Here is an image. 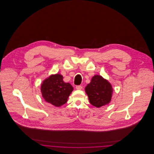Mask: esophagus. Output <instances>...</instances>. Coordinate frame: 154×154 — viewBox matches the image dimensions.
I'll use <instances>...</instances> for the list:
<instances>
[{
  "label": "esophagus",
  "instance_id": "1",
  "mask_svg": "<svg viewBox=\"0 0 154 154\" xmlns=\"http://www.w3.org/2000/svg\"><path fill=\"white\" fill-rule=\"evenodd\" d=\"M75 88H76L77 89H78V90H81V89H82V87L81 86V85H77V86H76Z\"/></svg>",
  "mask_w": 154,
  "mask_h": 154
}]
</instances>
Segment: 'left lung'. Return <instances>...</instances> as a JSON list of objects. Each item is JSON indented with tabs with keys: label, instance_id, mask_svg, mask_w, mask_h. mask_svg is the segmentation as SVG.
<instances>
[{
	"label": "left lung",
	"instance_id": "1",
	"mask_svg": "<svg viewBox=\"0 0 154 154\" xmlns=\"http://www.w3.org/2000/svg\"><path fill=\"white\" fill-rule=\"evenodd\" d=\"M90 103L99 108L110 103L113 94L111 84L100 75H95L85 88Z\"/></svg>",
	"mask_w": 154,
	"mask_h": 154
}]
</instances>
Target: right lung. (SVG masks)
Returning a JSON list of instances; mask_svg holds the SVG:
<instances>
[{
    "mask_svg": "<svg viewBox=\"0 0 154 154\" xmlns=\"http://www.w3.org/2000/svg\"><path fill=\"white\" fill-rule=\"evenodd\" d=\"M73 91L72 85L64 82L62 75L58 73L51 74L41 85V93L44 100L55 107L65 104Z\"/></svg>",
    "mask_w": 154,
    "mask_h": 154,
    "instance_id": "1",
    "label": "right lung"
}]
</instances>
